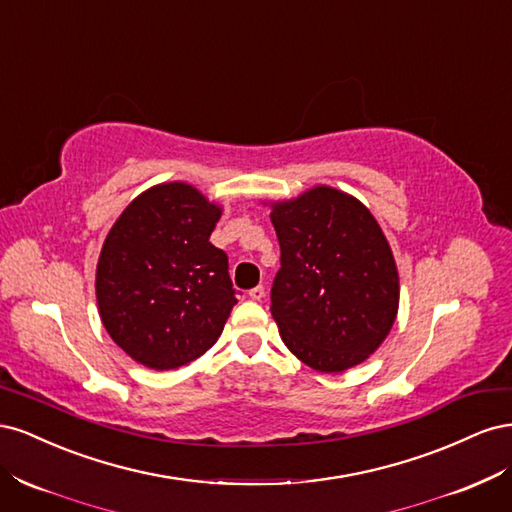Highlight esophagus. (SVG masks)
<instances>
[{"instance_id": "esophagus-1", "label": "esophagus", "mask_w": 512, "mask_h": 512, "mask_svg": "<svg viewBox=\"0 0 512 512\" xmlns=\"http://www.w3.org/2000/svg\"><path fill=\"white\" fill-rule=\"evenodd\" d=\"M247 294H250L252 301H262V299H265V286H256V288H252Z\"/></svg>"}]
</instances>
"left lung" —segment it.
Here are the masks:
<instances>
[{"label":"left lung","mask_w":512,"mask_h":512,"mask_svg":"<svg viewBox=\"0 0 512 512\" xmlns=\"http://www.w3.org/2000/svg\"><path fill=\"white\" fill-rule=\"evenodd\" d=\"M282 269L271 314L288 350L322 374H339L374 354L399 309L391 245L354 196L316 185L271 203Z\"/></svg>","instance_id":"1"}]
</instances>
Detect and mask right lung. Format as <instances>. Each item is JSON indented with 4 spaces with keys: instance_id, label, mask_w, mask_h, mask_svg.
Returning <instances> with one entry per match:
<instances>
[{
    "instance_id": "add662e5",
    "label": "right lung",
    "mask_w": 512,
    "mask_h": 512,
    "mask_svg": "<svg viewBox=\"0 0 512 512\" xmlns=\"http://www.w3.org/2000/svg\"><path fill=\"white\" fill-rule=\"evenodd\" d=\"M222 207L185 181L138 194L108 230L96 267L106 333L130 359L164 371L205 354L224 331L235 288L209 237Z\"/></svg>"
}]
</instances>
